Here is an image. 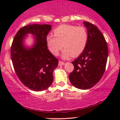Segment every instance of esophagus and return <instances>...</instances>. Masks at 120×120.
<instances>
[{
  "label": "esophagus",
  "mask_w": 120,
  "mask_h": 120,
  "mask_svg": "<svg viewBox=\"0 0 120 120\" xmlns=\"http://www.w3.org/2000/svg\"><path fill=\"white\" fill-rule=\"evenodd\" d=\"M64 64H65V63L63 61H60L59 62V65H64Z\"/></svg>",
  "instance_id": "esophagus-1"
}]
</instances>
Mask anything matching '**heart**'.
I'll use <instances>...</instances> for the list:
<instances>
[{
  "instance_id": "obj_1",
  "label": "heart",
  "mask_w": 120,
  "mask_h": 120,
  "mask_svg": "<svg viewBox=\"0 0 120 120\" xmlns=\"http://www.w3.org/2000/svg\"><path fill=\"white\" fill-rule=\"evenodd\" d=\"M53 34L54 35L49 34L47 36L48 47L55 55H57L64 47L62 54L64 58H68L71 55L73 56L80 55L87 44V31L83 26L62 25L55 29Z\"/></svg>"
}]
</instances>
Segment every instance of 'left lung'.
<instances>
[{"mask_svg":"<svg viewBox=\"0 0 120 120\" xmlns=\"http://www.w3.org/2000/svg\"><path fill=\"white\" fill-rule=\"evenodd\" d=\"M83 23L87 29V44L79 57L71 62L74 68L69 78L74 87L87 90L93 87L102 77L108 49L105 38L98 27L87 21Z\"/></svg>","mask_w":120,"mask_h":120,"instance_id":"8db88e82","label":"left lung"}]
</instances>
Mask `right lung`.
I'll return each instance as SVG.
<instances>
[{"mask_svg": "<svg viewBox=\"0 0 120 120\" xmlns=\"http://www.w3.org/2000/svg\"><path fill=\"white\" fill-rule=\"evenodd\" d=\"M51 30L50 25L33 24L20 29L14 37L11 47V57L14 70L25 86L35 91L46 90L53 82V71L58 65V60L49 52L46 38ZM27 33L36 37L31 49L23 45Z\"/></svg>", "mask_w": 120, "mask_h": 120, "instance_id": "add662e5", "label": "right lung"}]
</instances>
